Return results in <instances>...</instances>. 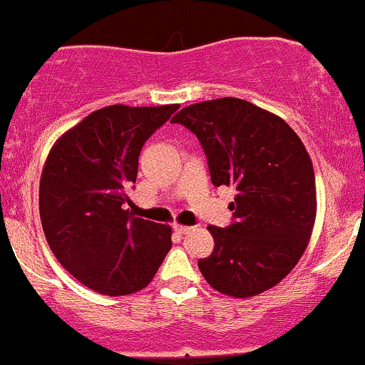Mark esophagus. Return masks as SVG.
<instances>
[{"label": "esophagus", "instance_id": "34e87169", "mask_svg": "<svg viewBox=\"0 0 365 365\" xmlns=\"http://www.w3.org/2000/svg\"><path fill=\"white\" fill-rule=\"evenodd\" d=\"M173 230H175L178 235H187V233H190V231H192V227L182 226V224H175V226H173Z\"/></svg>", "mask_w": 365, "mask_h": 365}]
</instances>
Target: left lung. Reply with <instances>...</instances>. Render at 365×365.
I'll return each instance as SVG.
<instances>
[{
  "mask_svg": "<svg viewBox=\"0 0 365 365\" xmlns=\"http://www.w3.org/2000/svg\"><path fill=\"white\" fill-rule=\"evenodd\" d=\"M196 134L215 187L237 190L235 222L208 226L213 251L197 261L213 289L251 298L295 268L316 220L312 160L277 114L235 97L187 106L173 118Z\"/></svg>",
  "mask_w": 365,
  "mask_h": 365,
  "instance_id": "left-lung-1",
  "label": "left lung"
}]
</instances>
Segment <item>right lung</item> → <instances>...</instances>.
<instances>
[{"label": "right lung", "mask_w": 365, "mask_h": 365, "mask_svg": "<svg viewBox=\"0 0 365 365\" xmlns=\"http://www.w3.org/2000/svg\"><path fill=\"white\" fill-rule=\"evenodd\" d=\"M178 108L97 109L47 155L38 190L43 235L65 270L93 292H141L171 249V226L132 217L125 203L143 145Z\"/></svg>", "instance_id": "1"}]
</instances>
